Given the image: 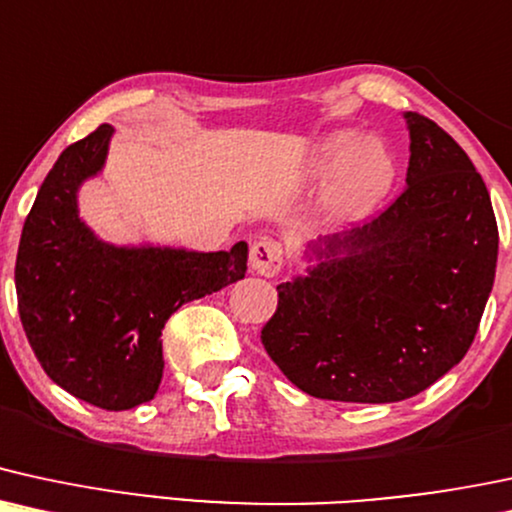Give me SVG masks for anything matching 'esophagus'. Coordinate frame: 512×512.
Instances as JSON below:
<instances>
[{
    "label": "esophagus",
    "instance_id": "esophagus-1",
    "mask_svg": "<svg viewBox=\"0 0 512 512\" xmlns=\"http://www.w3.org/2000/svg\"><path fill=\"white\" fill-rule=\"evenodd\" d=\"M251 270L258 275H266V278H273V275L280 273L282 263H285V251H282V244L275 242V239H258L251 246L249 254Z\"/></svg>",
    "mask_w": 512,
    "mask_h": 512
}]
</instances>
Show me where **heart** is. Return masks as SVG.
<instances>
[{"mask_svg":"<svg viewBox=\"0 0 512 512\" xmlns=\"http://www.w3.org/2000/svg\"><path fill=\"white\" fill-rule=\"evenodd\" d=\"M311 186H328V210L342 222L362 220L383 201L398 179V160L383 141H362L338 131L316 148L306 172Z\"/></svg>","mask_w":512,"mask_h":512,"instance_id":"heart-1","label":"heart"}]
</instances>
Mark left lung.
<instances>
[{
  "label": "left lung",
  "instance_id": "1",
  "mask_svg": "<svg viewBox=\"0 0 512 512\" xmlns=\"http://www.w3.org/2000/svg\"><path fill=\"white\" fill-rule=\"evenodd\" d=\"M407 189L376 218L314 246L278 285L261 342L304 393L398 402L470 350L494 287L498 225L482 174L446 131L407 112Z\"/></svg>",
  "mask_w": 512,
  "mask_h": 512
}]
</instances>
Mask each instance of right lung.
Returning a JSON list of instances; mask_svg holds the SVG:
<instances>
[{
    "label": "right lung",
    "mask_w": 512,
    "mask_h": 512,
    "mask_svg": "<svg viewBox=\"0 0 512 512\" xmlns=\"http://www.w3.org/2000/svg\"><path fill=\"white\" fill-rule=\"evenodd\" d=\"M112 126L59 155L30 208L16 254L23 330L45 374L88 405L122 412L158 393L162 328L179 306L242 280L246 242L230 251L119 249L78 218L76 191L105 165Z\"/></svg>",
    "instance_id": "1"
}]
</instances>
